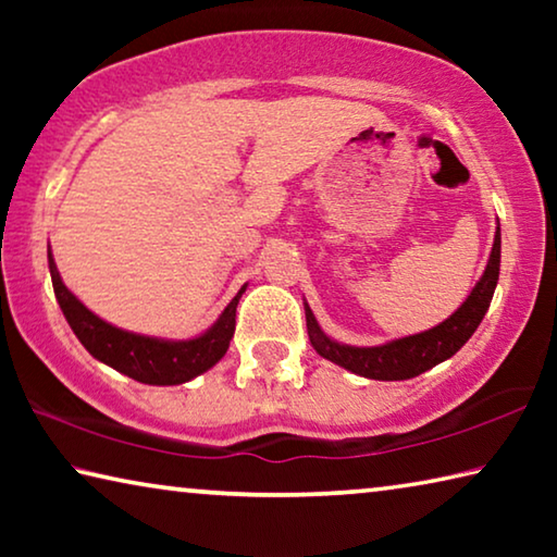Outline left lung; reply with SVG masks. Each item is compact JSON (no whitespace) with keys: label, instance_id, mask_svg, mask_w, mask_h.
<instances>
[{"label":"left lung","instance_id":"obj_1","mask_svg":"<svg viewBox=\"0 0 557 557\" xmlns=\"http://www.w3.org/2000/svg\"><path fill=\"white\" fill-rule=\"evenodd\" d=\"M498 268H502V228L496 225L492 256L484 268V275L479 277L474 289L469 297L461 301V307L455 314L447 317L445 322L428 329V332L393 338L379 346H351L342 344L336 338L326 336L324 329L319 326L317 317L305 301L307 314V334L312 342L314 351L332 361L342 369L351 371L356 375L373 381H408L414 375L430 371L447 358L455 356L461 346H465L476 326L482 324L488 305H492L496 282H498Z\"/></svg>","mask_w":557,"mask_h":557}]
</instances>
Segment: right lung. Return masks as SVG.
I'll return each instance as SVG.
<instances>
[{
  "instance_id": "1",
  "label": "right lung",
  "mask_w": 557,
  "mask_h": 557,
  "mask_svg": "<svg viewBox=\"0 0 557 557\" xmlns=\"http://www.w3.org/2000/svg\"><path fill=\"white\" fill-rule=\"evenodd\" d=\"M49 270L55 299L86 351L100 363L147 385H182L213 369L228 351L235 332V307L248 285L238 289L221 317L194 338H159L127 332L100 319L63 285L49 245Z\"/></svg>"
}]
</instances>
